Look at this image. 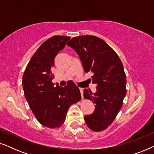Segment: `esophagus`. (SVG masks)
I'll use <instances>...</instances> for the list:
<instances>
[{
  "instance_id": "1",
  "label": "esophagus",
  "mask_w": 154,
  "mask_h": 154,
  "mask_svg": "<svg viewBox=\"0 0 154 154\" xmlns=\"http://www.w3.org/2000/svg\"><path fill=\"white\" fill-rule=\"evenodd\" d=\"M80 91H81L82 98H83V88H80Z\"/></svg>"
}]
</instances>
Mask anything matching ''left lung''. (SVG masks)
<instances>
[{
	"instance_id": "8db88e82",
	"label": "left lung",
	"mask_w": 154,
	"mask_h": 154,
	"mask_svg": "<svg viewBox=\"0 0 154 154\" xmlns=\"http://www.w3.org/2000/svg\"><path fill=\"white\" fill-rule=\"evenodd\" d=\"M81 59L84 71H91L97 91L84 89V97L95 104L92 114L84 117L90 130H104L112 123L126 94V76L123 63L114 50L94 35L74 37L67 43Z\"/></svg>"
}]
</instances>
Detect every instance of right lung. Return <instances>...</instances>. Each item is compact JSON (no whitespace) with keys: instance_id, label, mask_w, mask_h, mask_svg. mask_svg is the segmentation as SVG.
<instances>
[{"instance_id":"add662e5","label":"right lung","mask_w":154,"mask_h":154,"mask_svg":"<svg viewBox=\"0 0 154 154\" xmlns=\"http://www.w3.org/2000/svg\"><path fill=\"white\" fill-rule=\"evenodd\" d=\"M69 36L54 35L38 48L29 61L22 77L25 98L41 125L57 128L64 123L69 106L81 100L79 88L73 82L54 86L52 69L54 57L65 47Z\"/></svg>"}]
</instances>
